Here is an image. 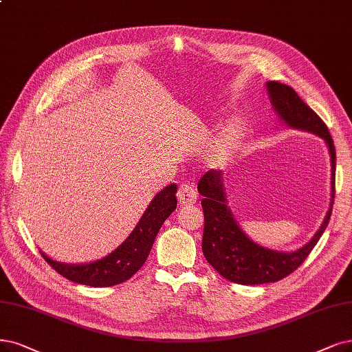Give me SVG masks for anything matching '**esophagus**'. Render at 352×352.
Listing matches in <instances>:
<instances>
[{
  "instance_id": "1",
  "label": "esophagus",
  "mask_w": 352,
  "mask_h": 352,
  "mask_svg": "<svg viewBox=\"0 0 352 352\" xmlns=\"http://www.w3.org/2000/svg\"><path fill=\"white\" fill-rule=\"evenodd\" d=\"M177 197H178V203L181 206H191L197 201V191L194 190V187H191V186L183 184L178 188Z\"/></svg>"
}]
</instances>
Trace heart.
Masks as SVG:
<instances>
[{"label": "heart", "mask_w": 352, "mask_h": 352, "mask_svg": "<svg viewBox=\"0 0 352 352\" xmlns=\"http://www.w3.org/2000/svg\"><path fill=\"white\" fill-rule=\"evenodd\" d=\"M242 138H243L242 124L238 122L230 123L213 145L209 156L210 162L219 166L225 165L232 158L233 153L238 151Z\"/></svg>", "instance_id": "1"}]
</instances>
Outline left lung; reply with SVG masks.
<instances>
[{
  "label": "left lung",
  "mask_w": 352,
  "mask_h": 352,
  "mask_svg": "<svg viewBox=\"0 0 352 352\" xmlns=\"http://www.w3.org/2000/svg\"><path fill=\"white\" fill-rule=\"evenodd\" d=\"M265 87L272 109L285 126L314 133L327 143L331 156V204L323 223L302 248L290 252L270 250L254 242L236 222L228 203L225 173L207 171L197 186L203 196V254L220 276L243 285L276 283L300 267L329 223L335 197L336 153L327 124L292 87L276 81H268Z\"/></svg>",
  "instance_id": "left-lung-1"
}]
</instances>
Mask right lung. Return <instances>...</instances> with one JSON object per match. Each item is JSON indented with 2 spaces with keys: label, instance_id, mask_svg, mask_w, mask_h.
<instances>
[{
  "label": "right lung",
  "instance_id": "right-lung-1",
  "mask_svg": "<svg viewBox=\"0 0 352 352\" xmlns=\"http://www.w3.org/2000/svg\"><path fill=\"white\" fill-rule=\"evenodd\" d=\"M177 184H169L161 190L149 203L139 223L114 251L100 259L84 264H68L55 261L41 251L46 263L60 276L78 284L91 287H111L129 280L145 264L152 250L153 241L165 220L177 207Z\"/></svg>",
  "mask_w": 352,
  "mask_h": 352
}]
</instances>
